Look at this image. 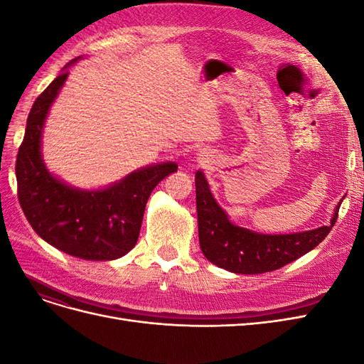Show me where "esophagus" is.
I'll return each mask as SVG.
<instances>
[{
  "label": "esophagus",
  "instance_id": "obj_1",
  "mask_svg": "<svg viewBox=\"0 0 364 364\" xmlns=\"http://www.w3.org/2000/svg\"><path fill=\"white\" fill-rule=\"evenodd\" d=\"M196 161L199 162L200 165H206V164L209 162V156H208V153H206L205 150H199V153H197V155H196Z\"/></svg>",
  "mask_w": 364,
  "mask_h": 364
}]
</instances>
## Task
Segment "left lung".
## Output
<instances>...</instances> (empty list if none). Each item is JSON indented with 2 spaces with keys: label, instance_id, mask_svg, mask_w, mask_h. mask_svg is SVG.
I'll return each mask as SVG.
<instances>
[{
  "label": "left lung",
  "instance_id": "1",
  "mask_svg": "<svg viewBox=\"0 0 364 364\" xmlns=\"http://www.w3.org/2000/svg\"><path fill=\"white\" fill-rule=\"evenodd\" d=\"M196 203L200 249L208 261L228 272L258 274L278 270L313 250L336 225L341 199L328 226L294 234H261L234 225L215 202L205 174L196 173Z\"/></svg>",
  "mask_w": 364,
  "mask_h": 364
}]
</instances>
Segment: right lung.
Here are the masks:
<instances>
[{
	"instance_id": "right-lung-1",
	"label": "right lung",
	"mask_w": 364,
	"mask_h": 364,
	"mask_svg": "<svg viewBox=\"0 0 364 364\" xmlns=\"http://www.w3.org/2000/svg\"><path fill=\"white\" fill-rule=\"evenodd\" d=\"M79 59L71 60L31 106L16 156L18 199L33 230L53 247L87 261H111L135 247L151 191L178 171V164L147 165L98 190L77 188L47 168L42 130L68 68Z\"/></svg>"
}]
</instances>
